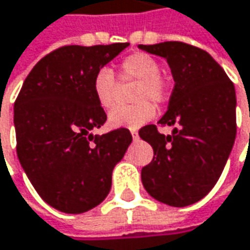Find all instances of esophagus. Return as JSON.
Returning <instances> with one entry per match:
<instances>
[{"instance_id":"esophagus-1","label":"esophagus","mask_w":250,"mask_h":250,"mask_svg":"<svg viewBox=\"0 0 250 250\" xmlns=\"http://www.w3.org/2000/svg\"><path fill=\"white\" fill-rule=\"evenodd\" d=\"M130 133H131V136H133V139H134V140L139 137V133H137V130H134V128H133V130H130Z\"/></svg>"}]
</instances>
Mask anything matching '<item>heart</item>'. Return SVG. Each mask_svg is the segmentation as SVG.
<instances>
[{"label": "heart", "mask_w": 250, "mask_h": 250, "mask_svg": "<svg viewBox=\"0 0 250 250\" xmlns=\"http://www.w3.org/2000/svg\"><path fill=\"white\" fill-rule=\"evenodd\" d=\"M119 76L123 81L137 80L133 93L136 104L122 105L108 114V125L116 128H139L154 116V104H162L169 97V87L160 74L159 62L148 54L136 53L125 57L119 67ZM93 93L104 110L117 104L119 83L110 68H100L93 79Z\"/></svg>", "instance_id": "b5f03b06"}]
</instances>
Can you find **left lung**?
<instances>
[{"label": "left lung", "mask_w": 250, "mask_h": 250, "mask_svg": "<svg viewBox=\"0 0 250 250\" xmlns=\"http://www.w3.org/2000/svg\"><path fill=\"white\" fill-rule=\"evenodd\" d=\"M166 58L174 80L169 107L159 125L140 128L153 147L151 163L142 169V182L156 200L174 208L199 202L219 180L236 137V93L233 83L213 57L189 44L166 41L139 45Z\"/></svg>", "instance_id": "left-lung-1"}]
</instances>
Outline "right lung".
Segmentation results:
<instances>
[{
	"label": "right lung",
	"mask_w": 250,
	"mask_h": 250,
	"mask_svg": "<svg viewBox=\"0 0 250 250\" xmlns=\"http://www.w3.org/2000/svg\"><path fill=\"white\" fill-rule=\"evenodd\" d=\"M125 47L57 48L35 64L15 100L18 160L42 200L60 212L77 215L100 205L133 140L127 128L91 133L107 120L93 79Z\"/></svg>",
	"instance_id": "1"
}]
</instances>
